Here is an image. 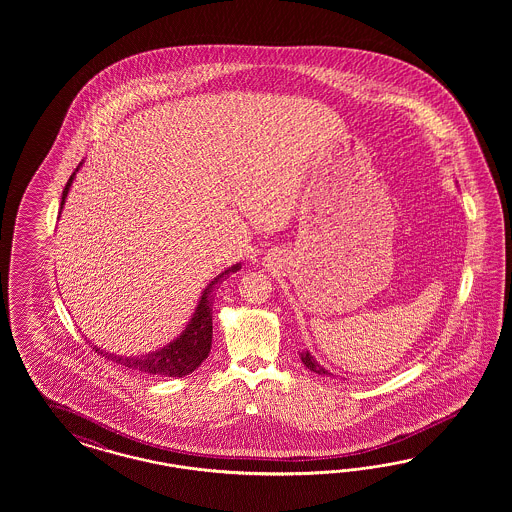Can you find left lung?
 <instances>
[{
    "mask_svg": "<svg viewBox=\"0 0 512 512\" xmlns=\"http://www.w3.org/2000/svg\"><path fill=\"white\" fill-rule=\"evenodd\" d=\"M300 358H302V362H304V366L311 370V372L319 373V375H332V373L325 370L315 358L311 357L310 351H304V353H300Z\"/></svg>",
    "mask_w": 512,
    "mask_h": 512,
    "instance_id": "obj_1",
    "label": "left lung"
}]
</instances>
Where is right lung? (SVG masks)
Returning <instances> with one entry per match:
<instances>
[{
  "mask_svg": "<svg viewBox=\"0 0 512 512\" xmlns=\"http://www.w3.org/2000/svg\"><path fill=\"white\" fill-rule=\"evenodd\" d=\"M75 172L71 174V178L65 184L60 208H63V204H65V197L69 193V187L73 184ZM236 270H240V264H234L231 268H227L225 272H221L204 289L201 300H199V306L193 313L191 321L187 323L186 330L180 334V338L171 341L163 349L148 353V355H140V357H116V355L105 353L97 347H95V353H101L103 357L110 358L116 364H122L125 368L135 370V372L157 375V377H184V375H189L201 366L204 358H208L210 347H212V306H214L212 304V291H214V285L223 276H229Z\"/></svg>",
  "mask_w": 512,
  "mask_h": 512,
  "instance_id": "add662e5",
  "label": "right lung"
}]
</instances>
